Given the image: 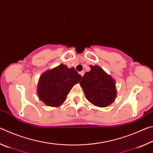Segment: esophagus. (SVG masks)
I'll return each mask as SVG.
<instances>
[{
	"instance_id": "obj_1",
	"label": "esophagus",
	"mask_w": 153,
	"mask_h": 153,
	"mask_svg": "<svg viewBox=\"0 0 153 153\" xmlns=\"http://www.w3.org/2000/svg\"><path fill=\"white\" fill-rule=\"evenodd\" d=\"M79 74L81 75L82 76H84V71H80V72H79Z\"/></svg>"
}]
</instances>
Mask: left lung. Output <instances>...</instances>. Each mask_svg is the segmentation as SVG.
Returning <instances> with one entry per match:
<instances>
[{"label":"left lung","mask_w":153,"mask_h":153,"mask_svg":"<svg viewBox=\"0 0 153 153\" xmlns=\"http://www.w3.org/2000/svg\"><path fill=\"white\" fill-rule=\"evenodd\" d=\"M91 70L86 72L80 82L87 100L95 106L105 107L115 99V82L98 65H90Z\"/></svg>","instance_id":"obj_1"}]
</instances>
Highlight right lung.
<instances>
[{
	"label": "right lung",
	"mask_w": 153,
	"mask_h": 153,
	"mask_svg": "<svg viewBox=\"0 0 153 153\" xmlns=\"http://www.w3.org/2000/svg\"><path fill=\"white\" fill-rule=\"evenodd\" d=\"M74 67L63 64L45 72L38 85V97L46 105L58 107L66 100L72 87L81 80Z\"/></svg>",
	"instance_id": "add662e5"
}]
</instances>
